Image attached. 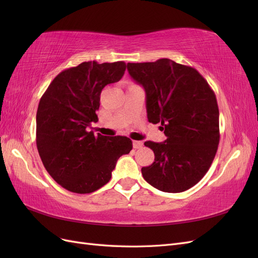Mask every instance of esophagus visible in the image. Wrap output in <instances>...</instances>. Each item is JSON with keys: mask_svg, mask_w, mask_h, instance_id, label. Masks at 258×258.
<instances>
[{"mask_svg": "<svg viewBox=\"0 0 258 258\" xmlns=\"http://www.w3.org/2000/svg\"><path fill=\"white\" fill-rule=\"evenodd\" d=\"M143 146V142L141 141H134V148L138 150V148H141Z\"/></svg>", "mask_w": 258, "mask_h": 258, "instance_id": "obj_1", "label": "esophagus"}]
</instances>
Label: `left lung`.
<instances>
[{"label":"left lung","instance_id":"8db88e82","mask_svg":"<svg viewBox=\"0 0 258 258\" xmlns=\"http://www.w3.org/2000/svg\"><path fill=\"white\" fill-rule=\"evenodd\" d=\"M127 70L145 89L148 121L159 122L167 137L144 143L155 154L142 168L144 179L161 191L189 189L208 172L220 143L214 91L196 69L167 58L128 63Z\"/></svg>","mask_w":258,"mask_h":258}]
</instances>
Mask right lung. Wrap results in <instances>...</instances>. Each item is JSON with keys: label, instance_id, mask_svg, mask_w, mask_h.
I'll list each match as a JSON object with an SVG mask.
<instances>
[{"label": "right lung", "instance_id": "1", "mask_svg": "<svg viewBox=\"0 0 258 258\" xmlns=\"http://www.w3.org/2000/svg\"><path fill=\"white\" fill-rule=\"evenodd\" d=\"M126 63L83 62L59 73L46 89L36 113V146L45 169L69 191L90 194L111 179L121 155L129 154L127 137L95 136L101 91L118 82Z\"/></svg>", "mask_w": 258, "mask_h": 258}]
</instances>
